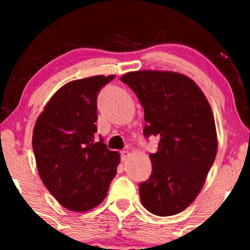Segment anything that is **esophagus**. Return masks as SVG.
I'll use <instances>...</instances> for the list:
<instances>
[{"label": "esophagus", "instance_id": "obj_1", "mask_svg": "<svg viewBox=\"0 0 250 250\" xmlns=\"http://www.w3.org/2000/svg\"><path fill=\"white\" fill-rule=\"evenodd\" d=\"M129 156H130V153H129L128 150H122L121 151V160H122V161H125V160H128Z\"/></svg>", "mask_w": 250, "mask_h": 250}]
</instances>
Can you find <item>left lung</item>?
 I'll list each match as a JSON object with an SVG mask.
<instances>
[{"label": "left lung", "mask_w": 250, "mask_h": 250, "mask_svg": "<svg viewBox=\"0 0 250 250\" xmlns=\"http://www.w3.org/2000/svg\"><path fill=\"white\" fill-rule=\"evenodd\" d=\"M145 109L146 139H160L150 154V177L139 185L147 210L179 214L200 193L215 161L217 137L213 111L187 76L170 71H131L121 77Z\"/></svg>", "instance_id": "left-lung-1"}]
</instances>
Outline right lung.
<instances>
[{"label": "right lung", "instance_id": "obj_1", "mask_svg": "<svg viewBox=\"0 0 250 250\" xmlns=\"http://www.w3.org/2000/svg\"><path fill=\"white\" fill-rule=\"evenodd\" d=\"M115 75L67 83L37 119L33 150L42 182L63 207L87 211L107 195L120 154L97 139V95Z\"/></svg>", "mask_w": 250, "mask_h": 250}]
</instances>
